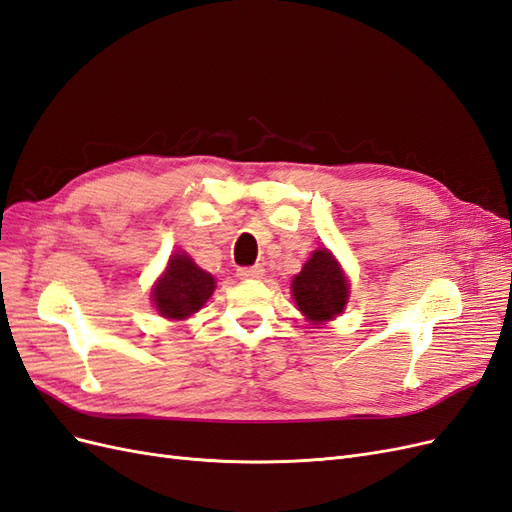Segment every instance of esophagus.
I'll return each instance as SVG.
<instances>
[{"mask_svg": "<svg viewBox=\"0 0 512 512\" xmlns=\"http://www.w3.org/2000/svg\"><path fill=\"white\" fill-rule=\"evenodd\" d=\"M262 273H265V269H262L260 265H254V267H241V269H237V275L241 277V280H260Z\"/></svg>", "mask_w": 512, "mask_h": 512, "instance_id": "34e87169", "label": "esophagus"}]
</instances>
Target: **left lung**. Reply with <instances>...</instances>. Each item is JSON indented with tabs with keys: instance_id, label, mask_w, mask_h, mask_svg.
Wrapping results in <instances>:
<instances>
[{
	"instance_id": "8db88e82",
	"label": "left lung",
	"mask_w": 512,
	"mask_h": 512,
	"mask_svg": "<svg viewBox=\"0 0 512 512\" xmlns=\"http://www.w3.org/2000/svg\"><path fill=\"white\" fill-rule=\"evenodd\" d=\"M292 297L301 314L312 324H324L344 312L350 284L335 256L320 247L292 280Z\"/></svg>"
}]
</instances>
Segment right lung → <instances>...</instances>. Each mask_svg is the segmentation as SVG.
<instances>
[{
	"label": "right lung",
	"instance_id": "obj_1",
	"mask_svg": "<svg viewBox=\"0 0 512 512\" xmlns=\"http://www.w3.org/2000/svg\"><path fill=\"white\" fill-rule=\"evenodd\" d=\"M213 290V275L200 269L185 252H177L170 256L166 271L153 286L151 301L160 316L168 320H185L209 301Z\"/></svg>",
	"mask_w": 512,
	"mask_h": 512
}]
</instances>
